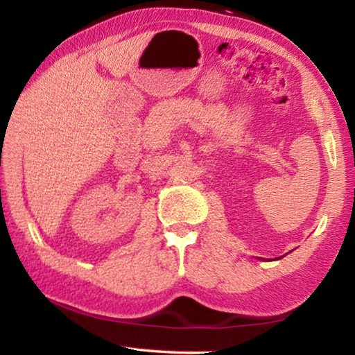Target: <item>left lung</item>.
Segmentation results:
<instances>
[{"mask_svg":"<svg viewBox=\"0 0 355 355\" xmlns=\"http://www.w3.org/2000/svg\"><path fill=\"white\" fill-rule=\"evenodd\" d=\"M280 258H282V257H280Z\"/></svg>","mask_w":355,"mask_h":355,"instance_id":"1","label":"left lung"}]
</instances>
